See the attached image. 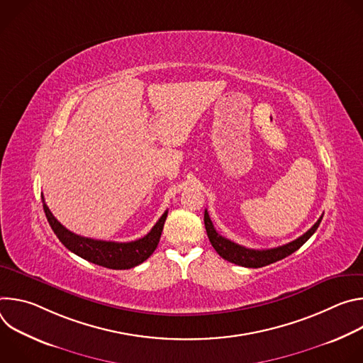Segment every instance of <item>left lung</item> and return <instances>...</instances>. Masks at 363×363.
<instances>
[{
  "label": "left lung",
  "instance_id": "obj_1",
  "mask_svg": "<svg viewBox=\"0 0 363 363\" xmlns=\"http://www.w3.org/2000/svg\"><path fill=\"white\" fill-rule=\"evenodd\" d=\"M322 218L323 217H320L308 231H306L303 235H300L298 238H296L294 241H291L289 244H284V245H280L276 248H269V250H252V248H245L240 244H235L234 241L227 240L225 237L220 235L217 233V230L214 228L213 221H211L208 213H206V210L203 214L205 230H206L210 242L213 244L216 251L224 258V260L234 263L237 266L250 267V269H258V267H264L267 264L276 263V262L281 260V258L294 252L296 250H298L310 237L315 234V231L320 225Z\"/></svg>",
  "mask_w": 363,
  "mask_h": 363
}]
</instances>
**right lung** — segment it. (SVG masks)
<instances>
[{
	"mask_svg": "<svg viewBox=\"0 0 363 363\" xmlns=\"http://www.w3.org/2000/svg\"><path fill=\"white\" fill-rule=\"evenodd\" d=\"M43 208L51 230L55 231L57 238L62 241V244L67 250H70L76 255L84 258V260L93 264L112 269V270L132 269L143 263L146 258H149L150 254L155 251V248L158 247V242L164 230V224L168 216V211H165L162 217L158 220V223L153 225V228L145 237L135 241H129V242H115V241L93 240V238L82 237L69 231L55 218L53 214H51L48 206L44 202V198H43Z\"/></svg>",
	"mask_w": 363,
	"mask_h": 363,
	"instance_id": "right-lung-1",
	"label": "right lung"
}]
</instances>
